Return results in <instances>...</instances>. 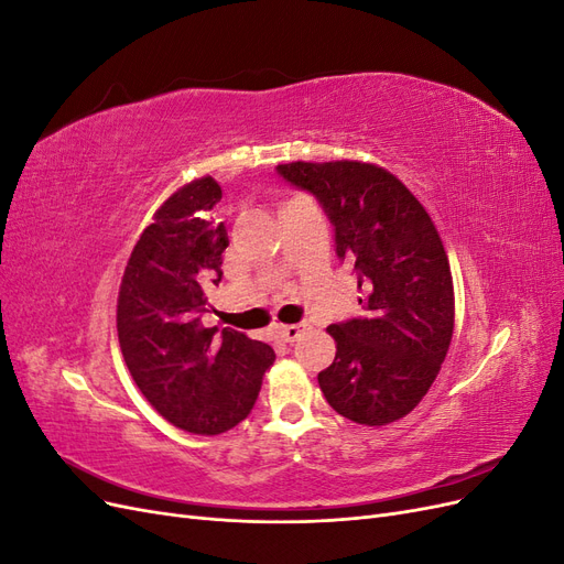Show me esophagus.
Wrapping results in <instances>:
<instances>
[{"label":"esophagus","instance_id":"esophagus-1","mask_svg":"<svg viewBox=\"0 0 564 564\" xmlns=\"http://www.w3.org/2000/svg\"><path fill=\"white\" fill-rule=\"evenodd\" d=\"M308 329H311L308 322L286 324V327H280V329H278V336H280V340H284V344H294V340H296L303 332H308Z\"/></svg>","mask_w":564,"mask_h":564}]
</instances>
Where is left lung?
Instances as JSON below:
<instances>
[{"instance_id":"1","label":"left lung","mask_w":564,"mask_h":564,"mask_svg":"<svg viewBox=\"0 0 564 564\" xmlns=\"http://www.w3.org/2000/svg\"><path fill=\"white\" fill-rule=\"evenodd\" d=\"M278 174L319 202L362 294V315L327 329L336 357L317 373L324 398L355 423L398 421L433 386L454 332L452 272L433 220L377 164L292 162Z\"/></svg>"}]
</instances>
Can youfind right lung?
I'll return each instance as SVG.
<instances>
[{"instance_id":"1","label":"right lung","mask_w":564,"mask_h":564,"mask_svg":"<svg viewBox=\"0 0 564 564\" xmlns=\"http://www.w3.org/2000/svg\"><path fill=\"white\" fill-rule=\"evenodd\" d=\"M220 185H183L143 230L117 301V334L135 386L176 429L218 435L249 416L275 362L270 346L230 327H202L204 284L224 278L228 230L216 224Z\"/></svg>"}]
</instances>
